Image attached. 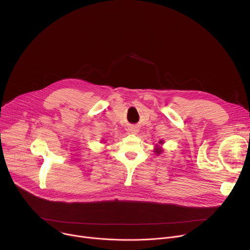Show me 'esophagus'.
Instances as JSON below:
<instances>
[{
	"mask_svg": "<svg viewBox=\"0 0 250 250\" xmlns=\"http://www.w3.org/2000/svg\"><path fill=\"white\" fill-rule=\"evenodd\" d=\"M130 131H131V133H136L138 130H137V128H135V127H131V128H130Z\"/></svg>",
	"mask_w": 250,
	"mask_h": 250,
	"instance_id": "esophagus-1",
	"label": "esophagus"
}]
</instances>
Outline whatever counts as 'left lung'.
<instances>
[{
	"label": "left lung",
	"mask_w": 250,
	"mask_h": 250,
	"mask_svg": "<svg viewBox=\"0 0 250 250\" xmlns=\"http://www.w3.org/2000/svg\"><path fill=\"white\" fill-rule=\"evenodd\" d=\"M161 144H162V141H160V145H161ZM161 151H162V150H161L160 148H156V149H155V152H156V153H158V154H159Z\"/></svg>",
	"instance_id": "left-lung-1"
}]
</instances>
